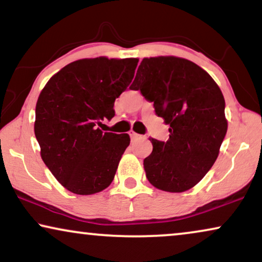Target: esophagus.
I'll return each mask as SVG.
<instances>
[{
  "label": "esophagus",
  "instance_id": "obj_1",
  "mask_svg": "<svg viewBox=\"0 0 262 262\" xmlns=\"http://www.w3.org/2000/svg\"><path fill=\"white\" fill-rule=\"evenodd\" d=\"M128 135H130V137H131L132 139H137V138H142V136H141V135H138V134H136V132H135L134 130L128 131Z\"/></svg>",
  "mask_w": 262,
  "mask_h": 262
}]
</instances>
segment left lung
Wrapping results in <instances>:
<instances>
[{"mask_svg": "<svg viewBox=\"0 0 262 262\" xmlns=\"http://www.w3.org/2000/svg\"><path fill=\"white\" fill-rule=\"evenodd\" d=\"M137 74L131 89L154 102L169 125L166 143L150 138L152 152L143 162L146 178L161 191H188L220 154L228 130L224 96L205 70L180 57L143 58Z\"/></svg>", "mask_w": 262, "mask_h": 262, "instance_id": "8db88e82", "label": "left lung"}]
</instances>
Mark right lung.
<instances>
[{
  "label": "right lung",
  "instance_id": "1",
  "mask_svg": "<svg viewBox=\"0 0 262 262\" xmlns=\"http://www.w3.org/2000/svg\"><path fill=\"white\" fill-rule=\"evenodd\" d=\"M138 58H83L48 81L35 106L34 134L46 167L68 191L95 194L108 187L130 144L127 134L103 132L114 101L131 83Z\"/></svg>",
  "mask_w": 262,
  "mask_h": 262
}]
</instances>
